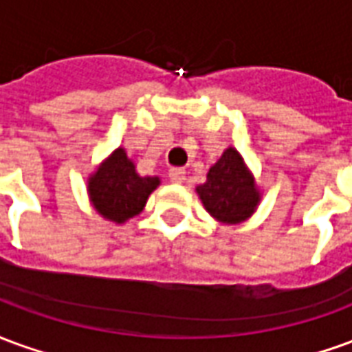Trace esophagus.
<instances>
[{
	"label": "esophagus",
	"mask_w": 352,
	"mask_h": 352,
	"mask_svg": "<svg viewBox=\"0 0 352 352\" xmlns=\"http://www.w3.org/2000/svg\"><path fill=\"white\" fill-rule=\"evenodd\" d=\"M184 175H186V171L183 168H173L169 169V181L175 184H181L184 181Z\"/></svg>",
	"instance_id": "obj_1"
}]
</instances>
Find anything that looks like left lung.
I'll return each instance as SVG.
<instances>
[{
  "label": "left lung",
  "instance_id": "obj_1",
  "mask_svg": "<svg viewBox=\"0 0 352 352\" xmlns=\"http://www.w3.org/2000/svg\"><path fill=\"white\" fill-rule=\"evenodd\" d=\"M206 211L221 224H239L256 213L262 190L241 153L228 146L209 168L206 183L196 186Z\"/></svg>",
  "mask_w": 352,
  "mask_h": 352
}]
</instances>
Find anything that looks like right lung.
Instances as JSON below:
<instances>
[{
    "mask_svg": "<svg viewBox=\"0 0 352 352\" xmlns=\"http://www.w3.org/2000/svg\"><path fill=\"white\" fill-rule=\"evenodd\" d=\"M158 186L160 177L139 175L126 148L118 146L88 175L87 192L96 213L124 224L145 209L146 199Z\"/></svg>",
    "mask_w": 352,
    "mask_h": 352,
    "instance_id": "1",
    "label": "right lung"
}]
</instances>
